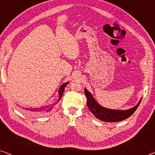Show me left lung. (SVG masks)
<instances>
[{"mask_svg": "<svg viewBox=\"0 0 155 155\" xmlns=\"http://www.w3.org/2000/svg\"><path fill=\"white\" fill-rule=\"evenodd\" d=\"M84 94L87 97V105L95 117L105 122H118L124 120L132 115L138 107L141 99L136 106L128 110L109 109L101 107L97 102L91 93L84 88Z\"/></svg>", "mask_w": 155, "mask_h": 155, "instance_id": "left-lung-1", "label": "left lung"}]
</instances>
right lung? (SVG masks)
Instances as JSON below:
<instances>
[{
  "instance_id": "right-lung-1",
  "label": "right lung",
  "mask_w": 155,
  "mask_h": 155,
  "mask_svg": "<svg viewBox=\"0 0 155 155\" xmlns=\"http://www.w3.org/2000/svg\"><path fill=\"white\" fill-rule=\"evenodd\" d=\"M68 83V82H65V83H63L62 85L61 86V87L59 88V91H58V94H59V98H58V101L60 100L61 99V97L63 96V92H64V90H65V86L67 85ZM57 101V102H58ZM56 104H52L51 107H49V106H46V107H39V108H31V109H29V108H27L26 109L25 108V111L27 112V113L28 114H40V113H44V112H48L51 109H52V107H54V106Z\"/></svg>"
}]
</instances>
